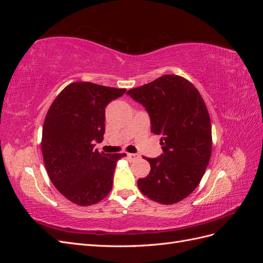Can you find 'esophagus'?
<instances>
[{"instance_id":"34e87169","label":"esophagus","mask_w":263,"mask_h":263,"mask_svg":"<svg viewBox=\"0 0 263 263\" xmlns=\"http://www.w3.org/2000/svg\"><path fill=\"white\" fill-rule=\"evenodd\" d=\"M127 157H128L129 160H136V159H139V156L136 154H127Z\"/></svg>"}]
</instances>
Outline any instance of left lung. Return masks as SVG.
Masks as SVG:
<instances>
[{
    "label": "left lung",
    "instance_id": "left-lung-1",
    "mask_svg": "<svg viewBox=\"0 0 263 263\" xmlns=\"http://www.w3.org/2000/svg\"><path fill=\"white\" fill-rule=\"evenodd\" d=\"M127 94L146 107L151 133L161 135L163 154L147 158L150 172L139 179L141 193L169 205L189 196L204 176L212 154V125L208 107L185 78L164 74Z\"/></svg>",
    "mask_w": 263,
    "mask_h": 263
}]
</instances>
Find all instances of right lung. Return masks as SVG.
<instances>
[{
    "instance_id": "right-lung-1",
    "label": "right lung",
    "mask_w": 263,
    "mask_h": 263,
    "mask_svg": "<svg viewBox=\"0 0 263 263\" xmlns=\"http://www.w3.org/2000/svg\"><path fill=\"white\" fill-rule=\"evenodd\" d=\"M126 92L92 82H72L47 112L42 151L52 184L70 202L97 204L112 190L116 162L126 154H104L94 148L105 133V107Z\"/></svg>"
}]
</instances>
